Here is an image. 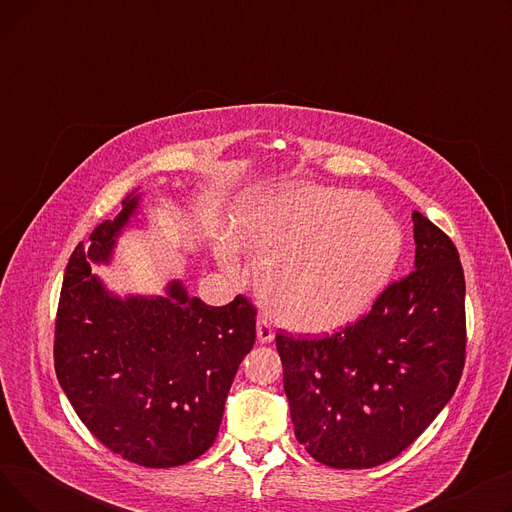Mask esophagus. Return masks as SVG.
Returning a JSON list of instances; mask_svg holds the SVG:
<instances>
[{"label": "esophagus", "mask_w": 512, "mask_h": 512, "mask_svg": "<svg viewBox=\"0 0 512 512\" xmlns=\"http://www.w3.org/2000/svg\"><path fill=\"white\" fill-rule=\"evenodd\" d=\"M257 338H259V342H272L274 340L272 321L263 317V315L257 319Z\"/></svg>", "instance_id": "esophagus-1"}]
</instances>
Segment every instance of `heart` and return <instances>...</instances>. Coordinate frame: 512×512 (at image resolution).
Returning <instances> with one entry per match:
<instances>
[{
    "label": "heart",
    "instance_id": "b5f03b06",
    "mask_svg": "<svg viewBox=\"0 0 512 512\" xmlns=\"http://www.w3.org/2000/svg\"><path fill=\"white\" fill-rule=\"evenodd\" d=\"M245 234L259 253L274 315L309 334L357 319L400 253L398 228L378 201L332 188H305L253 207Z\"/></svg>",
    "mask_w": 512,
    "mask_h": 512
}]
</instances>
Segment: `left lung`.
Segmentation results:
<instances>
[{
  "label": "left lung",
  "mask_w": 512,
  "mask_h": 512,
  "mask_svg": "<svg viewBox=\"0 0 512 512\" xmlns=\"http://www.w3.org/2000/svg\"><path fill=\"white\" fill-rule=\"evenodd\" d=\"M415 270L324 338L280 332L294 436L334 469L384 465L452 398L467 348L465 274L454 242L413 211Z\"/></svg>",
  "instance_id": "obj_1"
}]
</instances>
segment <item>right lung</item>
<instances>
[{
  "label": "right lung",
  "mask_w": 512,
  "mask_h": 512,
  "mask_svg": "<svg viewBox=\"0 0 512 512\" xmlns=\"http://www.w3.org/2000/svg\"><path fill=\"white\" fill-rule=\"evenodd\" d=\"M139 205L128 197L70 255L53 334L62 390L89 432L122 459L168 469L195 461L218 436L236 369L255 344L257 307H209L172 282L166 297L118 299L93 263L110 261Z\"/></svg>",
  "instance_id": "obj_1"
}]
</instances>
